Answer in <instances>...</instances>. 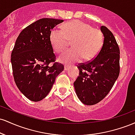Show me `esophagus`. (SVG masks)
<instances>
[{"instance_id": "1", "label": "esophagus", "mask_w": 135, "mask_h": 135, "mask_svg": "<svg viewBox=\"0 0 135 135\" xmlns=\"http://www.w3.org/2000/svg\"><path fill=\"white\" fill-rule=\"evenodd\" d=\"M70 69V66H68V65H65L64 66V70L65 71H67L68 70Z\"/></svg>"}]
</instances>
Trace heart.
I'll use <instances>...</instances> for the list:
<instances>
[{
    "mask_svg": "<svg viewBox=\"0 0 135 135\" xmlns=\"http://www.w3.org/2000/svg\"><path fill=\"white\" fill-rule=\"evenodd\" d=\"M62 28L63 30L53 29L49 35L51 44L58 53L64 51L69 41H72L73 47L60 56V61L71 64L80 61L83 58L91 60L98 55L103 42L101 31L78 20L65 23Z\"/></svg>",
    "mask_w": 135,
    "mask_h": 135,
    "instance_id": "b5f03b06",
    "label": "heart"
}]
</instances>
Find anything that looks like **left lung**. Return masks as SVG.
I'll use <instances>...</instances> for the list:
<instances>
[{"label":"left lung","instance_id":"left-lung-1","mask_svg":"<svg viewBox=\"0 0 135 135\" xmlns=\"http://www.w3.org/2000/svg\"><path fill=\"white\" fill-rule=\"evenodd\" d=\"M103 46L93 60L77 66L79 74L74 83L75 93L86 105L100 102L107 95L120 72V51L114 35L106 27L100 28Z\"/></svg>","mask_w":135,"mask_h":135}]
</instances>
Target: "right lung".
<instances>
[{"label":"right lung","instance_id":"right-lung-1","mask_svg":"<svg viewBox=\"0 0 135 135\" xmlns=\"http://www.w3.org/2000/svg\"><path fill=\"white\" fill-rule=\"evenodd\" d=\"M63 20L42 18L20 33L11 53V61L15 83L19 90L32 102L44 99L64 69L56 62L49 40L51 32Z\"/></svg>","mask_w":135,"mask_h":135}]
</instances>
